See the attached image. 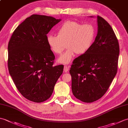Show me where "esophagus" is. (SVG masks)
Listing matches in <instances>:
<instances>
[{
	"label": "esophagus",
	"instance_id": "obj_1",
	"mask_svg": "<svg viewBox=\"0 0 128 128\" xmlns=\"http://www.w3.org/2000/svg\"><path fill=\"white\" fill-rule=\"evenodd\" d=\"M69 70V66H68L66 65V66H64V72H68Z\"/></svg>",
	"mask_w": 128,
	"mask_h": 128
}]
</instances>
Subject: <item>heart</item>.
Returning <instances> with one entry per match:
<instances>
[{"label": "heart", "instance_id": "b5f03b06", "mask_svg": "<svg viewBox=\"0 0 128 128\" xmlns=\"http://www.w3.org/2000/svg\"><path fill=\"white\" fill-rule=\"evenodd\" d=\"M96 36L93 25L82 24L76 21L64 22L57 30V36L48 35L47 43L53 52L60 54L66 45L68 50L59 57L58 61L62 64H68L76 54L83 55L90 50Z\"/></svg>", "mask_w": 128, "mask_h": 128}]
</instances>
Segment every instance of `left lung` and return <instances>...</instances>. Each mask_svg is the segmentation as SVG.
<instances>
[{
  "label": "left lung",
  "instance_id": "obj_1",
  "mask_svg": "<svg viewBox=\"0 0 128 128\" xmlns=\"http://www.w3.org/2000/svg\"><path fill=\"white\" fill-rule=\"evenodd\" d=\"M97 22V34L91 49L74 60L70 69L72 94L86 103L106 94L118 70L117 38L110 24L98 15Z\"/></svg>",
  "mask_w": 128,
  "mask_h": 128
}]
</instances>
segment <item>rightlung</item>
Returning a JSON list of instances; mask_svg holds the SVG:
<instances>
[{
    "label": "right lung",
    "mask_w": 128,
    "mask_h": 128,
    "mask_svg": "<svg viewBox=\"0 0 128 128\" xmlns=\"http://www.w3.org/2000/svg\"><path fill=\"white\" fill-rule=\"evenodd\" d=\"M60 19L32 15L13 32L8 43V66L18 91L31 101L50 98L63 72V65L54 66L53 52L47 34Z\"/></svg>",
    "instance_id": "obj_1"
}]
</instances>
